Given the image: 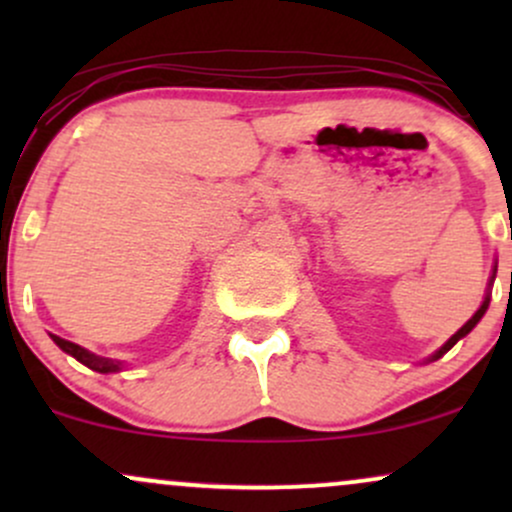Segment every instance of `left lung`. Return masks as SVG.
I'll list each match as a JSON object with an SVG mask.
<instances>
[{"instance_id": "obj_1", "label": "left lung", "mask_w": 512, "mask_h": 512, "mask_svg": "<svg viewBox=\"0 0 512 512\" xmlns=\"http://www.w3.org/2000/svg\"><path fill=\"white\" fill-rule=\"evenodd\" d=\"M486 308H489V296H486V301H484V303H481V308L477 310V313H474V317H472V320H469V322H467V325H464L460 332H457V334H452V337L448 339V344H445V346H443V349H440V351H438V354H436V356H433V358H440V356H443V354H445V351H450V349H452V346H455L457 342H460V339L464 337V334H469V332H472V330H474V325H477V322L481 320V317H484V313H486Z\"/></svg>"}]
</instances>
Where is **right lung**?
<instances>
[{"instance_id": "add662e5", "label": "right lung", "mask_w": 512, "mask_h": 512, "mask_svg": "<svg viewBox=\"0 0 512 512\" xmlns=\"http://www.w3.org/2000/svg\"><path fill=\"white\" fill-rule=\"evenodd\" d=\"M52 339H55V344L60 346L62 351H67V354H72V356L76 358V361H81V363H84V366H88L91 370H98V373H113V370H120V363L110 361V358H103V356L91 354V351L81 349L79 344L67 342V339L55 337V334H52Z\"/></svg>"}]
</instances>
